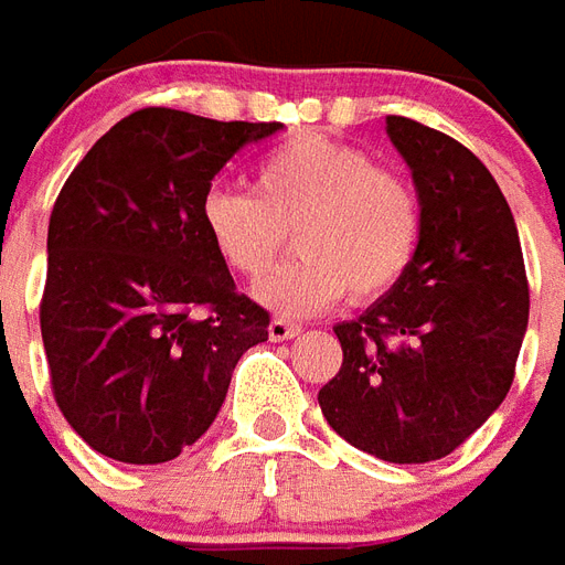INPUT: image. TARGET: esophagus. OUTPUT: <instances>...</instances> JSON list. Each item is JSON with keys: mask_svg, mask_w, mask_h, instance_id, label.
Listing matches in <instances>:
<instances>
[{"mask_svg": "<svg viewBox=\"0 0 565 565\" xmlns=\"http://www.w3.org/2000/svg\"><path fill=\"white\" fill-rule=\"evenodd\" d=\"M302 332V326L290 323V320H281V317H275L269 323V338L271 341H287V338H296Z\"/></svg>", "mask_w": 565, "mask_h": 565, "instance_id": "esophagus-1", "label": "esophagus"}]
</instances>
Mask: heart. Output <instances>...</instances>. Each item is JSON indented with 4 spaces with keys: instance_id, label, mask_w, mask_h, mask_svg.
Returning <instances> with one entry per match:
<instances>
[{
    "instance_id": "obj_1",
    "label": "heart",
    "mask_w": 565,
    "mask_h": 565,
    "mask_svg": "<svg viewBox=\"0 0 565 565\" xmlns=\"http://www.w3.org/2000/svg\"><path fill=\"white\" fill-rule=\"evenodd\" d=\"M200 218L233 275L260 278L254 296L281 317H308L350 294L374 302L407 275L422 239V200L411 179L365 149L323 134H296L254 164V194L212 188Z\"/></svg>"
}]
</instances>
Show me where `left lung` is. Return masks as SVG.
<instances>
[{"label":"left lung","instance_id":"left-lung-1","mask_svg":"<svg viewBox=\"0 0 565 565\" xmlns=\"http://www.w3.org/2000/svg\"><path fill=\"white\" fill-rule=\"evenodd\" d=\"M386 131L419 191V248L383 299L335 326L344 362L317 401L350 446L425 463L455 452L503 404L530 287L512 209L488 167L404 116H386Z\"/></svg>","mask_w":565,"mask_h":565}]
</instances>
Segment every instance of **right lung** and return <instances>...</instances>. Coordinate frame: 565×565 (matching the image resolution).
Here are the masks:
<instances>
[{
  "label": "right lung",
  "mask_w": 565,
  "mask_h": 565,
  "mask_svg": "<svg viewBox=\"0 0 565 565\" xmlns=\"http://www.w3.org/2000/svg\"><path fill=\"white\" fill-rule=\"evenodd\" d=\"M281 122L146 107L65 179L47 230L41 338L62 416L95 452L164 463L198 443L269 311L236 290L200 218L221 167Z\"/></svg>",
  "instance_id": "right-lung-1"
}]
</instances>
